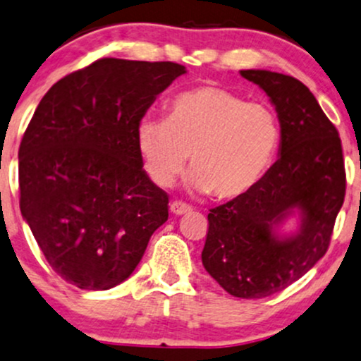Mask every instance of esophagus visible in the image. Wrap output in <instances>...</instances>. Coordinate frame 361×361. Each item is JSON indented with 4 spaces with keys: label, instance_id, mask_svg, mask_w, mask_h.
Here are the masks:
<instances>
[{
    "label": "esophagus",
    "instance_id": "esophagus-1",
    "mask_svg": "<svg viewBox=\"0 0 361 361\" xmlns=\"http://www.w3.org/2000/svg\"><path fill=\"white\" fill-rule=\"evenodd\" d=\"M169 210H171L173 215H185L188 214V212H192V207L186 205L183 202H173L171 205H169Z\"/></svg>",
    "mask_w": 361,
    "mask_h": 361
}]
</instances>
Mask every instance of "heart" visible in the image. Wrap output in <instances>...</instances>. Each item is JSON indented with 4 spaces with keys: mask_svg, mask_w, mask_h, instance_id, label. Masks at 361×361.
<instances>
[{
    "mask_svg": "<svg viewBox=\"0 0 361 361\" xmlns=\"http://www.w3.org/2000/svg\"><path fill=\"white\" fill-rule=\"evenodd\" d=\"M136 145L146 173L161 188L175 183L192 154L193 188L230 200L249 193L271 168L281 123L267 104L202 85L178 94L168 106V119L142 117Z\"/></svg>",
    "mask_w": 361,
    "mask_h": 361,
    "instance_id": "1",
    "label": "heart"
}]
</instances>
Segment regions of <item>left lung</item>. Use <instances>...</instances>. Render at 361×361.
Returning <instances> with one entry per match:
<instances>
[{
  "instance_id": "8db88e82",
  "label": "left lung",
  "mask_w": 361,
  "mask_h": 361,
  "mask_svg": "<svg viewBox=\"0 0 361 361\" xmlns=\"http://www.w3.org/2000/svg\"><path fill=\"white\" fill-rule=\"evenodd\" d=\"M271 99L281 123L279 159L249 193L208 214L203 267L228 294L267 298L326 254L346 192L341 139L311 90L269 71H240ZM300 214L296 234L279 227Z\"/></svg>"
}]
</instances>
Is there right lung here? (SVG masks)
<instances>
[{"label":"right lung","instance_id":"obj_1","mask_svg":"<svg viewBox=\"0 0 361 361\" xmlns=\"http://www.w3.org/2000/svg\"><path fill=\"white\" fill-rule=\"evenodd\" d=\"M183 73L173 62L101 59L38 104L18 151L20 210L68 284H121L168 220V195L142 169L136 128Z\"/></svg>","mask_w":361,"mask_h":361}]
</instances>
